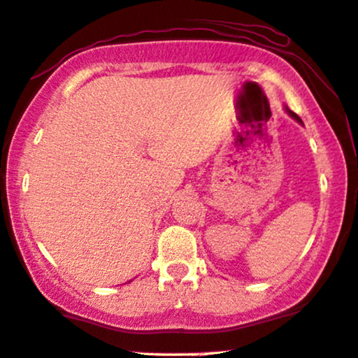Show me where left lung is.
<instances>
[{
	"instance_id": "obj_1",
	"label": "left lung",
	"mask_w": 358,
	"mask_h": 358,
	"mask_svg": "<svg viewBox=\"0 0 358 358\" xmlns=\"http://www.w3.org/2000/svg\"><path fill=\"white\" fill-rule=\"evenodd\" d=\"M286 112H287V114H289V115H291V117H292V119H294V120H297V122H299V124H302L301 117H299V115H297V114H294V112H292V110H289V108H287V107H286Z\"/></svg>"
}]
</instances>
